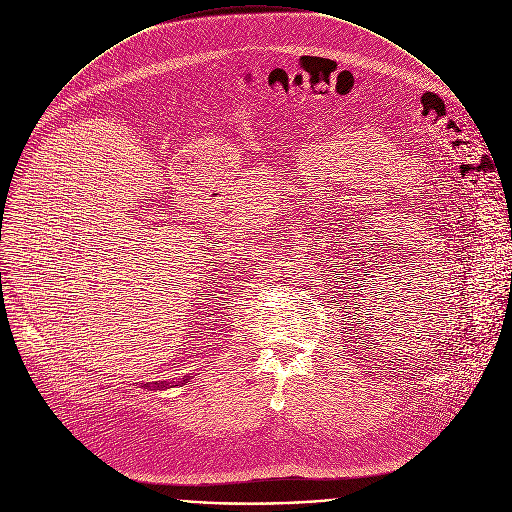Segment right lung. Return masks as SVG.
<instances>
[{
    "instance_id": "right-lung-1",
    "label": "right lung",
    "mask_w": 512,
    "mask_h": 512,
    "mask_svg": "<svg viewBox=\"0 0 512 512\" xmlns=\"http://www.w3.org/2000/svg\"><path fill=\"white\" fill-rule=\"evenodd\" d=\"M184 381H188V379H184ZM141 385H143V383H141ZM143 387H150V385L145 383ZM152 387H154V389H164V387H170V383H166V381H162V383H160V381H158V383H152Z\"/></svg>"
}]
</instances>
